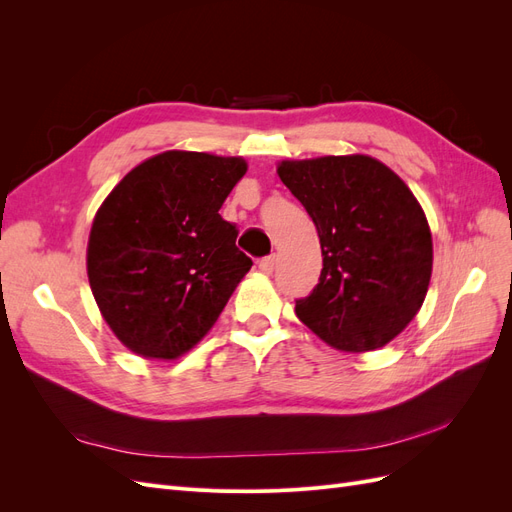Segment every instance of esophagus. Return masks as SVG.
<instances>
[{
  "label": "esophagus",
  "instance_id": "1",
  "mask_svg": "<svg viewBox=\"0 0 512 512\" xmlns=\"http://www.w3.org/2000/svg\"><path fill=\"white\" fill-rule=\"evenodd\" d=\"M273 267H275V256H265L258 260V269L262 273H273Z\"/></svg>",
  "mask_w": 512,
  "mask_h": 512
}]
</instances>
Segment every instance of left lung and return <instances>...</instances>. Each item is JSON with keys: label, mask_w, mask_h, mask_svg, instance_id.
I'll return each instance as SVG.
<instances>
[{"label": "left lung", "mask_w": 512, "mask_h": 512, "mask_svg": "<svg viewBox=\"0 0 512 512\" xmlns=\"http://www.w3.org/2000/svg\"><path fill=\"white\" fill-rule=\"evenodd\" d=\"M277 175L314 220L322 271L299 320L329 346L367 352L389 344L421 309L433 245L408 185L369 156L286 160Z\"/></svg>", "instance_id": "obj_1"}]
</instances>
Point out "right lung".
I'll use <instances>...</instances> for the list:
<instances>
[{"label":"right lung","mask_w":512,"mask_h":512,"mask_svg":"<svg viewBox=\"0 0 512 512\" xmlns=\"http://www.w3.org/2000/svg\"><path fill=\"white\" fill-rule=\"evenodd\" d=\"M243 158L164 151L132 168L91 224L87 275L119 342L177 359L207 335L252 269L220 209Z\"/></svg>","instance_id":"add662e5"}]
</instances>
